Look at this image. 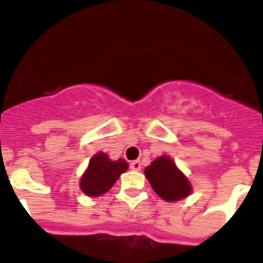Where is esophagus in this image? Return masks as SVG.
Instances as JSON below:
<instances>
[{
  "label": "esophagus",
  "instance_id": "esophagus-1",
  "mask_svg": "<svg viewBox=\"0 0 263 263\" xmlns=\"http://www.w3.org/2000/svg\"><path fill=\"white\" fill-rule=\"evenodd\" d=\"M129 169H132V171H140V169H141V163H140L139 160L132 161V163L129 164Z\"/></svg>",
  "mask_w": 263,
  "mask_h": 263
}]
</instances>
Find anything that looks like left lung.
Returning a JSON list of instances; mask_svg holds the SVG:
<instances>
[{
  "mask_svg": "<svg viewBox=\"0 0 263 263\" xmlns=\"http://www.w3.org/2000/svg\"><path fill=\"white\" fill-rule=\"evenodd\" d=\"M153 190L165 201H178L191 193V184L171 158L160 156L145 169Z\"/></svg>",
  "mask_w": 263,
  "mask_h": 263,
  "instance_id": "8db88e82",
  "label": "left lung"
}]
</instances>
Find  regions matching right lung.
Segmentation results:
<instances>
[{
	"instance_id": "right-lung-1",
	"label": "right lung",
	"mask_w": 263,
	"mask_h": 263,
	"mask_svg": "<svg viewBox=\"0 0 263 263\" xmlns=\"http://www.w3.org/2000/svg\"><path fill=\"white\" fill-rule=\"evenodd\" d=\"M128 164L119 158L112 161L107 154L99 153L91 158L89 168L81 177L80 187L87 196H100L108 192L122 173L127 171Z\"/></svg>"
}]
</instances>
